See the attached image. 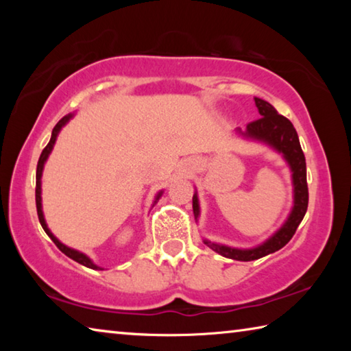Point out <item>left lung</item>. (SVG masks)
Returning <instances> with one entry per match:
<instances>
[{"mask_svg": "<svg viewBox=\"0 0 351 351\" xmlns=\"http://www.w3.org/2000/svg\"><path fill=\"white\" fill-rule=\"evenodd\" d=\"M255 106L260 112V119L247 123L245 132L241 128H237V134L241 138L261 142V144L268 145L272 150L280 153L285 162L288 164L291 170V180H293V207L288 218L285 223L272 234L268 240L260 243L258 246L241 249L219 245L207 239H203L204 245L209 246L212 251L218 252L226 258L240 260V261H251L265 257V255L272 254L282 249L287 243L293 239L295 229L299 228L302 219H304L308 207V186H306V162L305 154L302 152L299 136L293 123L287 117L278 114L277 110L269 102L263 99L254 97ZM193 215L198 221L199 217V199L198 193H193Z\"/></svg>", "mask_w": 351, "mask_h": 351, "instance_id": "8db88e82", "label": "left lung"}]
</instances>
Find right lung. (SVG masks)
Instances as JSON below:
<instances>
[{
    "label": "right lung",
    "instance_id": "1",
    "mask_svg": "<svg viewBox=\"0 0 351 351\" xmlns=\"http://www.w3.org/2000/svg\"><path fill=\"white\" fill-rule=\"evenodd\" d=\"M73 117H74V112H69V114L62 117L60 121L57 122V125L54 127V130H52L51 141L47 142V145L45 147V150L41 152V154H40V159H38V164H37V176H35V178H37V186H35V203H37V213H38V219H40L41 228L45 229V232H46L47 235H49V239L56 243L57 247L60 249V251H62L64 255H68L69 258H73L74 261H77V263L86 266V268H91V269H102V268H100V266H97L96 263H94V261H93L90 257H88V255H85V254L80 252V251H77V249H73V247H69V246H66V245H63V243H62L60 240H58L54 234L51 232L49 228H47V224H46L45 215H43V206H41V175H43L45 164H46V161H47V158H49L52 148H54V145H56V141H57L58 133L62 132V128H63L64 125H66V123H68ZM162 193H164L162 190H159V192L156 193V197H154V201H153V206L158 203V199L162 197Z\"/></svg>",
    "mask_w": 351,
    "mask_h": 351
}]
</instances>
